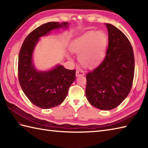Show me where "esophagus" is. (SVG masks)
Instances as JSON below:
<instances>
[{
	"instance_id": "34e87169",
	"label": "esophagus",
	"mask_w": 148,
	"mask_h": 148,
	"mask_svg": "<svg viewBox=\"0 0 148 148\" xmlns=\"http://www.w3.org/2000/svg\"><path fill=\"white\" fill-rule=\"evenodd\" d=\"M84 75V72L83 70H81V69H78V70L76 71V77L83 76Z\"/></svg>"
}]
</instances>
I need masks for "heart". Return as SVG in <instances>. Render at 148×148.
<instances>
[{
	"mask_svg": "<svg viewBox=\"0 0 148 148\" xmlns=\"http://www.w3.org/2000/svg\"><path fill=\"white\" fill-rule=\"evenodd\" d=\"M107 46L108 37L103 31H88L75 39L69 49L79 55V61L83 65L93 67L104 58Z\"/></svg>",
	"mask_w": 148,
	"mask_h": 148,
	"instance_id": "b5f03b06",
	"label": "heart"
}]
</instances>
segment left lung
<instances>
[{"mask_svg": "<svg viewBox=\"0 0 148 148\" xmlns=\"http://www.w3.org/2000/svg\"><path fill=\"white\" fill-rule=\"evenodd\" d=\"M108 48L99 67L86 74V96L93 106L103 111L116 108L127 98L132 85L135 61L132 47L120 30L105 23Z\"/></svg>", "mask_w": 148, "mask_h": 148, "instance_id": "left-lung-1", "label": "left lung"}]
</instances>
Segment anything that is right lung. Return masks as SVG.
<instances>
[{"instance_id": "obj_1", "label": "right lung", "mask_w": 148, "mask_h": 148, "mask_svg": "<svg viewBox=\"0 0 148 148\" xmlns=\"http://www.w3.org/2000/svg\"><path fill=\"white\" fill-rule=\"evenodd\" d=\"M68 22H48L33 30L22 45L18 56V79L24 93L30 101L41 109L60 104L76 79V71L59 64L46 71H39L34 62V49L40 38L52 31L68 29Z\"/></svg>"}]
</instances>
